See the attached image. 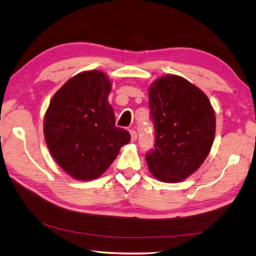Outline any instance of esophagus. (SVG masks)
Segmentation results:
<instances>
[{
  "instance_id": "1",
  "label": "esophagus",
  "mask_w": 256,
  "mask_h": 256,
  "mask_svg": "<svg viewBox=\"0 0 256 256\" xmlns=\"http://www.w3.org/2000/svg\"><path fill=\"white\" fill-rule=\"evenodd\" d=\"M130 134H131V140L136 141L138 138V133L134 131V130H131V131H130Z\"/></svg>"
}]
</instances>
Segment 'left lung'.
<instances>
[{
	"label": "left lung",
	"mask_w": 256,
	"mask_h": 256,
	"mask_svg": "<svg viewBox=\"0 0 256 256\" xmlns=\"http://www.w3.org/2000/svg\"><path fill=\"white\" fill-rule=\"evenodd\" d=\"M154 149L146 156L156 178L177 183L200 168L216 134V115L206 94L184 78L160 76L149 86Z\"/></svg>",
	"instance_id": "8db88e82"
}]
</instances>
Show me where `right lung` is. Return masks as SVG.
Instances as JSON below:
<instances>
[{"label":"right lung","instance_id":"obj_1","mask_svg":"<svg viewBox=\"0 0 256 256\" xmlns=\"http://www.w3.org/2000/svg\"><path fill=\"white\" fill-rule=\"evenodd\" d=\"M112 81L98 70L72 76L50 99L44 118V136L58 166L78 180L102 176L128 144L131 136L115 126L108 102Z\"/></svg>","mask_w":256,"mask_h":256}]
</instances>
